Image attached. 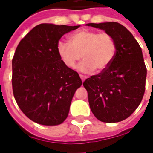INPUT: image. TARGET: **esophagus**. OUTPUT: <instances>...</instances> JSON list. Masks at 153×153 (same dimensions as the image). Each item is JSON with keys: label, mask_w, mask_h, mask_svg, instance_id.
<instances>
[{"label": "esophagus", "mask_w": 153, "mask_h": 153, "mask_svg": "<svg viewBox=\"0 0 153 153\" xmlns=\"http://www.w3.org/2000/svg\"><path fill=\"white\" fill-rule=\"evenodd\" d=\"M80 77H81V79H82V82H84L86 79V76H83V75H80Z\"/></svg>", "instance_id": "esophagus-1"}]
</instances>
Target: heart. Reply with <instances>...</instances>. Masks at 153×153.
<instances>
[{
	"mask_svg": "<svg viewBox=\"0 0 153 153\" xmlns=\"http://www.w3.org/2000/svg\"><path fill=\"white\" fill-rule=\"evenodd\" d=\"M69 42L59 41L57 43L58 53L68 67H76L82 57L84 60L80 65L82 71L90 72L95 69L100 72L114 59L116 43L109 33L80 30L69 36Z\"/></svg>",
	"mask_w": 153,
	"mask_h": 153,
	"instance_id": "b5f03b06",
	"label": "heart"
}]
</instances>
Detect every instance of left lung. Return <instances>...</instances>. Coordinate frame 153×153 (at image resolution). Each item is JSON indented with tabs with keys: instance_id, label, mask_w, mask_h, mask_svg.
Instances as JSON below:
<instances>
[{
	"instance_id": "8db88e82",
	"label": "left lung",
	"mask_w": 153,
	"mask_h": 153,
	"mask_svg": "<svg viewBox=\"0 0 153 153\" xmlns=\"http://www.w3.org/2000/svg\"><path fill=\"white\" fill-rule=\"evenodd\" d=\"M87 25L109 33L116 43V54L111 65L83 82L89 106L101 122H121L136 110L144 95L146 67L142 51L132 34L117 22Z\"/></svg>"
}]
</instances>
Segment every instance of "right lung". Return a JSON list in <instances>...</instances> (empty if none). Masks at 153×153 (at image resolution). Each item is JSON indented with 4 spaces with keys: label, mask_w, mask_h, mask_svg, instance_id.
<instances>
[{
    "label": "right lung",
    "mask_w": 153,
    "mask_h": 153,
    "mask_svg": "<svg viewBox=\"0 0 153 153\" xmlns=\"http://www.w3.org/2000/svg\"><path fill=\"white\" fill-rule=\"evenodd\" d=\"M79 27L41 24L16 48L12 60L13 95L23 113L35 123L53 126L67 117L74 94L82 82L62 61L57 43Z\"/></svg>",
    "instance_id": "1"
}]
</instances>
